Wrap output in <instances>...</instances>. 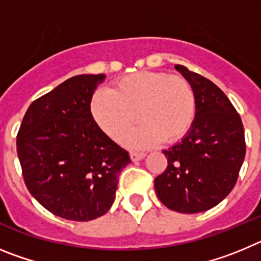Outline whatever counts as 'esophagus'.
<instances>
[{
  "label": "esophagus",
  "instance_id": "obj_1",
  "mask_svg": "<svg viewBox=\"0 0 261 261\" xmlns=\"http://www.w3.org/2000/svg\"><path fill=\"white\" fill-rule=\"evenodd\" d=\"M145 155H146V154L140 153V151H130V159H132L133 162L141 161L142 158H145Z\"/></svg>",
  "mask_w": 261,
  "mask_h": 261
}]
</instances>
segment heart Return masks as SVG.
Masks as SVG:
<instances>
[{"label":"heart","instance_id":"1","mask_svg":"<svg viewBox=\"0 0 261 261\" xmlns=\"http://www.w3.org/2000/svg\"><path fill=\"white\" fill-rule=\"evenodd\" d=\"M90 112L108 137L117 140L136 120L142 123L121 142L129 147L174 144L188 133L195 120L196 98L186 78L165 71H138L119 78L112 90L91 96Z\"/></svg>","mask_w":261,"mask_h":261}]
</instances>
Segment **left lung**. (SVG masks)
Here are the masks:
<instances>
[{"mask_svg":"<svg viewBox=\"0 0 261 261\" xmlns=\"http://www.w3.org/2000/svg\"><path fill=\"white\" fill-rule=\"evenodd\" d=\"M176 69L192 86L196 115L186 137L163 150L167 168L154 180L163 205L179 213H200L231 192L246 155L239 114L222 90L208 78Z\"/></svg>","mask_w":261,"mask_h":261,"instance_id":"obj_1","label":"left lung"}]
</instances>
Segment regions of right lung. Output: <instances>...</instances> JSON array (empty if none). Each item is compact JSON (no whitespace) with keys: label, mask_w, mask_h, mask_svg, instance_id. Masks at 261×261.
<instances>
[{"label":"right lung","mask_w":261,"mask_h":261,"mask_svg":"<svg viewBox=\"0 0 261 261\" xmlns=\"http://www.w3.org/2000/svg\"><path fill=\"white\" fill-rule=\"evenodd\" d=\"M105 74H81L30 105L17 136L27 190L47 211L91 221L112 206L129 153L99 128L90 100Z\"/></svg>","instance_id":"add662e5"}]
</instances>
